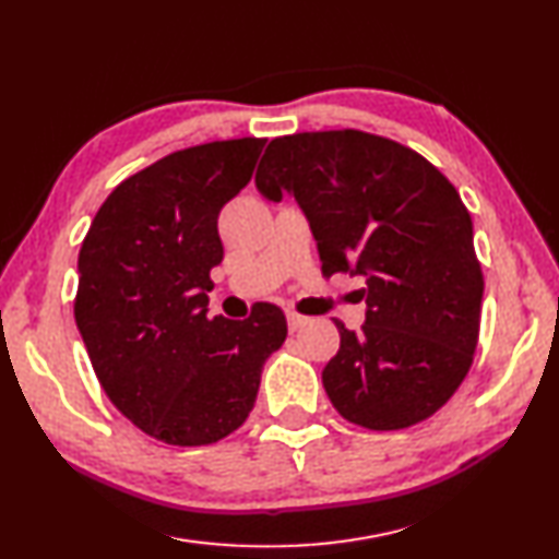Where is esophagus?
I'll use <instances>...</instances> for the list:
<instances>
[{
  "label": "esophagus",
  "instance_id": "1",
  "mask_svg": "<svg viewBox=\"0 0 559 559\" xmlns=\"http://www.w3.org/2000/svg\"><path fill=\"white\" fill-rule=\"evenodd\" d=\"M285 319H288V328L293 333L299 331L302 325H307V321H309L307 317H302V313H297V311H285Z\"/></svg>",
  "mask_w": 559,
  "mask_h": 559
}]
</instances>
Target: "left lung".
I'll use <instances>...</instances> for the list:
<instances>
[{
	"label": "left lung",
	"mask_w": 559,
	"mask_h": 559,
	"mask_svg": "<svg viewBox=\"0 0 559 559\" xmlns=\"http://www.w3.org/2000/svg\"><path fill=\"white\" fill-rule=\"evenodd\" d=\"M288 191L319 242L323 276L366 278L359 333L335 319L323 388L345 420L404 429L461 388L479 340L484 276L469 212L420 153L359 130L302 132L266 146L254 177Z\"/></svg>",
	"instance_id": "left-lung-1"
}]
</instances>
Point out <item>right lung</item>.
<instances>
[{"mask_svg":"<svg viewBox=\"0 0 559 559\" xmlns=\"http://www.w3.org/2000/svg\"><path fill=\"white\" fill-rule=\"evenodd\" d=\"M266 139L175 151L118 183L82 240L75 323L104 392L169 447H207L254 406L264 361L288 335L283 311L207 319L217 217L246 189Z\"/></svg>","mask_w":559,"mask_h":559,"instance_id":"add662e5","label":"right lung"}]
</instances>
